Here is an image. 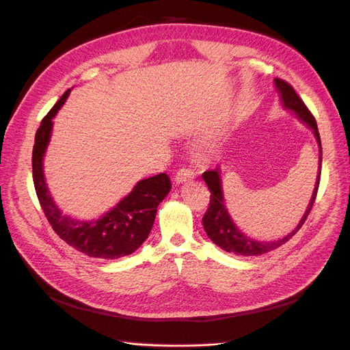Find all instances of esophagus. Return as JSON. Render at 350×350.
Segmentation results:
<instances>
[{"instance_id": "obj_1", "label": "esophagus", "mask_w": 350, "mask_h": 350, "mask_svg": "<svg viewBox=\"0 0 350 350\" xmlns=\"http://www.w3.org/2000/svg\"><path fill=\"white\" fill-rule=\"evenodd\" d=\"M196 176V172L193 169L189 167H181L179 171L175 174V183L176 184H183V183H188Z\"/></svg>"}]
</instances>
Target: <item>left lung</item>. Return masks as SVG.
I'll return each instance as SVG.
<instances>
[{"instance_id":"left-lung-1","label":"left lung","mask_w":350,"mask_h":350,"mask_svg":"<svg viewBox=\"0 0 350 350\" xmlns=\"http://www.w3.org/2000/svg\"><path fill=\"white\" fill-rule=\"evenodd\" d=\"M274 84H276V89L280 93L283 107L286 109L293 111L296 115H298V118L302 122L310 125V129L312 130L315 139H317V142H319V146L321 149L320 133H319V129H317V122H315V118L311 113V111L306 108L304 100L298 96V93L295 92V89L288 81H284L282 79H274ZM201 176H203L204 183L207 184V187L210 189V203H208V208L203 217V226H204L207 237L213 241L217 247H220L221 250H225L228 252H234V254H238V256H245V257L261 256V254H266L269 251L276 250L280 245H283L284 242H288L305 224V220H306V217H308L310 211L314 206L317 193H319L320 176H321V157H320V171H319V176H317V183H315L312 197L310 200V204H308V207H306L298 226H296L289 235H286L284 238L273 241V242L254 241V239L243 235L242 232L235 226V224L232 221L228 210L225 207L224 193H221V183H220V175H219L217 167L213 169V171L204 172Z\"/></svg>"}]
</instances>
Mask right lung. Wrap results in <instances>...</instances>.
Masks as SVG:
<instances>
[{
  "instance_id": "add662e5",
  "label": "right lung",
  "mask_w": 350,
  "mask_h": 350,
  "mask_svg": "<svg viewBox=\"0 0 350 350\" xmlns=\"http://www.w3.org/2000/svg\"><path fill=\"white\" fill-rule=\"evenodd\" d=\"M68 94L70 89L45 115L35 135L31 169L40 207L55 234L77 251L93 258L115 260L130 256L149 237L157 206L171 191V181L166 174L142 179L129 196L98 220L81 221L62 215L48 191L42 162L51 139L52 118Z\"/></svg>"
}]
</instances>
